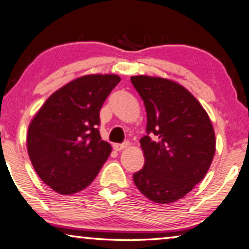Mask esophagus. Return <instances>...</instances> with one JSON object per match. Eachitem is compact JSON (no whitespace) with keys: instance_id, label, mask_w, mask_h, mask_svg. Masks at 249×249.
<instances>
[{"instance_id":"obj_1","label":"esophagus","mask_w":249,"mask_h":249,"mask_svg":"<svg viewBox=\"0 0 249 249\" xmlns=\"http://www.w3.org/2000/svg\"><path fill=\"white\" fill-rule=\"evenodd\" d=\"M128 146H129L128 142H125V143H123V144H114L113 148L115 149V151H122V149L128 147Z\"/></svg>"}]
</instances>
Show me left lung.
I'll use <instances>...</instances> for the list:
<instances>
[{"mask_svg": "<svg viewBox=\"0 0 249 249\" xmlns=\"http://www.w3.org/2000/svg\"><path fill=\"white\" fill-rule=\"evenodd\" d=\"M131 81L147 114V135L140 141L145 164L133 175L134 183L152 202L171 204L208 172L216 151L214 127L199 102L178 83L147 75Z\"/></svg>", "mask_w": 249, "mask_h": 249, "instance_id": "obj_1", "label": "left lung"}]
</instances>
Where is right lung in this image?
Instances as JSON below:
<instances>
[{
	"instance_id": "add662e5",
	"label": "right lung",
	"mask_w": 249,
	"mask_h": 249,
	"mask_svg": "<svg viewBox=\"0 0 249 249\" xmlns=\"http://www.w3.org/2000/svg\"><path fill=\"white\" fill-rule=\"evenodd\" d=\"M115 74L81 76L51 95L27 131V153L35 172L54 192L72 195L86 188L108 159L102 141V105L120 83Z\"/></svg>"
}]
</instances>
